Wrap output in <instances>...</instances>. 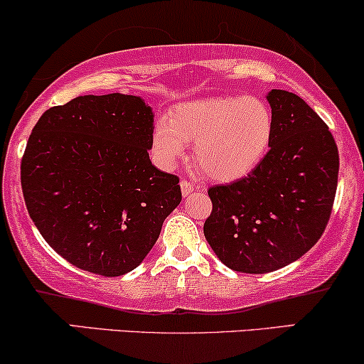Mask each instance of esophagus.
<instances>
[{
    "label": "esophagus",
    "mask_w": 364,
    "mask_h": 364,
    "mask_svg": "<svg viewBox=\"0 0 364 364\" xmlns=\"http://www.w3.org/2000/svg\"><path fill=\"white\" fill-rule=\"evenodd\" d=\"M181 189H182V196L183 197H189L192 192L197 191V186H196V183L189 182V181H186V178H182V181H181Z\"/></svg>",
    "instance_id": "1"
}]
</instances>
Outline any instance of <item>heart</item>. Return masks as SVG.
<instances>
[{"label": "heart", "mask_w": 364, "mask_h": 364, "mask_svg": "<svg viewBox=\"0 0 364 364\" xmlns=\"http://www.w3.org/2000/svg\"><path fill=\"white\" fill-rule=\"evenodd\" d=\"M273 136V113L258 97L216 96L186 101L156 121L154 155L170 168L194 143V160L204 173L230 182L248 175L267 155Z\"/></svg>", "instance_id": "heart-1"}]
</instances>
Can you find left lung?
Masks as SVG:
<instances>
[{
    "instance_id": "1",
    "label": "left lung",
    "mask_w": 364,
    "mask_h": 364,
    "mask_svg": "<svg viewBox=\"0 0 364 364\" xmlns=\"http://www.w3.org/2000/svg\"><path fill=\"white\" fill-rule=\"evenodd\" d=\"M270 150L258 167L208 191L213 213L204 236L235 272L268 273L306 255L324 232L339 154L329 128L297 94L272 89Z\"/></svg>"
}]
</instances>
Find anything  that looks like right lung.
I'll return each instance as SVG.
<instances>
[{"label": "right lung", "mask_w": 364, "mask_h": 364, "mask_svg": "<svg viewBox=\"0 0 364 364\" xmlns=\"http://www.w3.org/2000/svg\"><path fill=\"white\" fill-rule=\"evenodd\" d=\"M154 111L140 96H79L31 129L21 159L26 209L74 267L119 277L140 264L181 204L178 177L151 165Z\"/></svg>", "instance_id": "add662e5"}]
</instances>
